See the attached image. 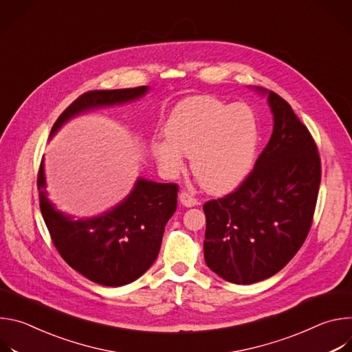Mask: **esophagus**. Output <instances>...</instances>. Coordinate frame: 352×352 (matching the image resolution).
Segmentation results:
<instances>
[{"label":"esophagus","mask_w":352,"mask_h":352,"mask_svg":"<svg viewBox=\"0 0 352 352\" xmlns=\"http://www.w3.org/2000/svg\"><path fill=\"white\" fill-rule=\"evenodd\" d=\"M179 202H181L184 206H186V208H192V206L197 205V200H196L189 192H186V190H182V192L179 193Z\"/></svg>","instance_id":"34e87169"}]
</instances>
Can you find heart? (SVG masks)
<instances>
[{
    "label": "heart",
    "instance_id": "heart-1",
    "mask_svg": "<svg viewBox=\"0 0 352 352\" xmlns=\"http://www.w3.org/2000/svg\"><path fill=\"white\" fill-rule=\"evenodd\" d=\"M167 139L153 140L152 155L167 175H177L192 157V171L208 190L224 193L252 173L261 146L255 111L245 103L199 94L179 102L168 116Z\"/></svg>",
    "mask_w": 352,
    "mask_h": 352
}]
</instances>
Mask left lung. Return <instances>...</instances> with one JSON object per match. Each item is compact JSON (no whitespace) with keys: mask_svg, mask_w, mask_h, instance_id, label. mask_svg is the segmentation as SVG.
I'll use <instances>...</instances> for the list:
<instances>
[{"mask_svg":"<svg viewBox=\"0 0 352 352\" xmlns=\"http://www.w3.org/2000/svg\"><path fill=\"white\" fill-rule=\"evenodd\" d=\"M256 89L267 94L272 138L234 192L204 205L206 265L234 284L269 278L295 256L311 230L322 178L308 128L283 97Z\"/></svg>","mask_w":352,"mask_h":352,"instance_id":"1","label":"left lung"}]
</instances>
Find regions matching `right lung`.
Masks as SVG:
<instances>
[{
    "label": "right lung",
    "mask_w": 352,
    "mask_h": 352,
    "mask_svg": "<svg viewBox=\"0 0 352 352\" xmlns=\"http://www.w3.org/2000/svg\"><path fill=\"white\" fill-rule=\"evenodd\" d=\"M147 86L90 90L79 96L53 125V136L68 120L83 111L131 102ZM41 159L37 189L40 210L61 258L93 283L120 287L139 278L156 261L164 227L177 210V184L139 178L120 205L102 216L78 219L64 214L50 202Z\"/></svg>",
    "instance_id": "obj_1"
}]
</instances>
